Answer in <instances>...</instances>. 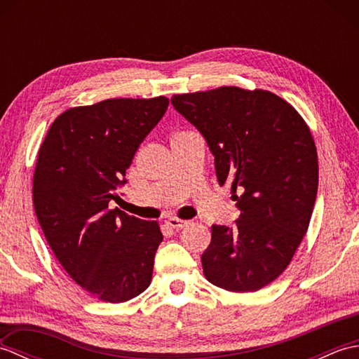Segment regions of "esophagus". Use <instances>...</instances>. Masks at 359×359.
<instances>
[{
  "mask_svg": "<svg viewBox=\"0 0 359 359\" xmlns=\"http://www.w3.org/2000/svg\"><path fill=\"white\" fill-rule=\"evenodd\" d=\"M166 225H170L171 228H175V230H180V228H184V226L188 225V220L177 219V217H170L166 220Z\"/></svg>",
  "mask_w": 359,
  "mask_h": 359,
  "instance_id": "obj_1",
  "label": "esophagus"
}]
</instances>
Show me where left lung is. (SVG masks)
<instances>
[{
	"label": "left lung",
	"instance_id": "obj_1",
	"mask_svg": "<svg viewBox=\"0 0 359 359\" xmlns=\"http://www.w3.org/2000/svg\"><path fill=\"white\" fill-rule=\"evenodd\" d=\"M207 140L219 185L241 216L212 225L203 274L228 292H256L276 279L307 233L318 193L313 137L292 104L270 90L222 86L171 98Z\"/></svg>",
	"mask_w": 359,
	"mask_h": 359
}]
</instances>
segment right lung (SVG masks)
<instances>
[{
    "mask_svg": "<svg viewBox=\"0 0 359 359\" xmlns=\"http://www.w3.org/2000/svg\"><path fill=\"white\" fill-rule=\"evenodd\" d=\"M168 104L162 95L71 108L38 151L32 193L44 238L67 274L104 302L129 301L151 284L158 224L108 205Z\"/></svg>",
    "mask_w": 359,
    "mask_h": 359,
    "instance_id": "right-lung-1",
    "label": "right lung"
}]
</instances>
